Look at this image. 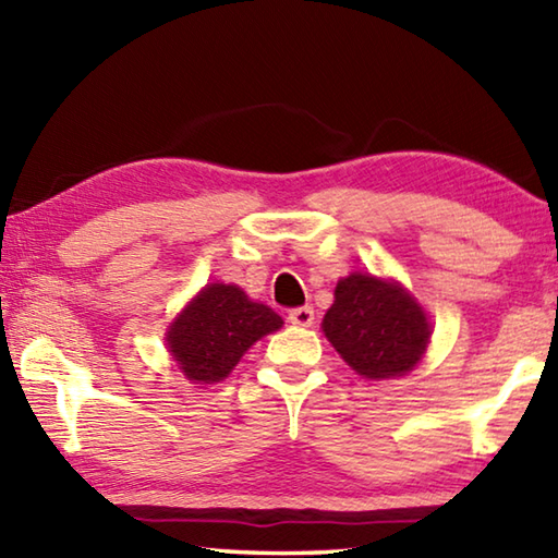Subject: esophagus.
I'll list each match as a JSON object with an SVG mask.
<instances>
[{
  "mask_svg": "<svg viewBox=\"0 0 558 558\" xmlns=\"http://www.w3.org/2000/svg\"><path fill=\"white\" fill-rule=\"evenodd\" d=\"M288 323L295 327H310L315 323V310L313 307H292L288 313Z\"/></svg>",
  "mask_w": 558,
  "mask_h": 558,
  "instance_id": "obj_1",
  "label": "esophagus"
}]
</instances>
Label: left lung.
Returning <instances> with one entry per match:
<instances>
[{
  "label": "left lung",
  "instance_id": "8db88e82",
  "mask_svg": "<svg viewBox=\"0 0 558 558\" xmlns=\"http://www.w3.org/2000/svg\"><path fill=\"white\" fill-rule=\"evenodd\" d=\"M323 329L344 362L366 379L411 372L430 342V325L413 298L374 276L337 282Z\"/></svg>",
  "mask_w": 558,
  "mask_h": 558
}]
</instances>
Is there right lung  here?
Wrapping results in <instances>:
<instances>
[{
    "label": "right lung",
    "instance_id": "obj_1",
    "mask_svg": "<svg viewBox=\"0 0 558 558\" xmlns=\"http://www.w3.org/2000/svg\"><path fill=\"white\" fill-rule=\"evenodd\" d=\"M282 327L278 313L235 286L204 288L167 335L169 352L189 381L214 384L239 364L245 349Z\"/></svg>",
    "mask_w": 558,
    "mask_h": 558
}]
</instances>
